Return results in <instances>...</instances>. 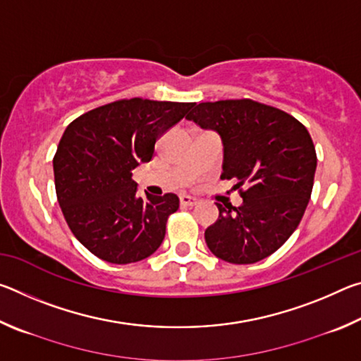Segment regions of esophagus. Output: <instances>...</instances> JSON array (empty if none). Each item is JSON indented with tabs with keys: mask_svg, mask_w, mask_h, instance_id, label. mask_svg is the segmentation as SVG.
Masks as SVG:
<instances>
[{
	"mask_svg": "<svg viewBox=\"0 0 361 361\" xmlns=\"http://www.w3.org/2000/svg\"><path fill=\"white\" fill-rule=\"evenodd\" d=\"M180 204H181L183 207H194V205L199 204V200L195 199V197H191V195H181V197H180Z\"/></svg>",
	"mask_w": 361,
	"mask_h": 361,
	"instance_id": "1",
	"label": "esophagus"
}]
</instances>
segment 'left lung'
Returning <instances> with one entry per match:
<instances>
[{
	"label": "left lung",
	"instance_id": "obj_1",
	"mask_svg": "<svg viewBox=\"0 0 361 361\" xmlns=\"http://www.w3.org/2000/svg\"><path fill=\"white\" fill-rule=\"evenodd\" d=\"M186 119L223 140V180H235L243 204H216L205 231L216 258L253 264L288 240L312 194L317 154L305 127L282 109L252 99L205 102Z\"/></svg>",
	"mask_w": 361,
	"mask_h": 361
}]
</instances>
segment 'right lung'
<instances>
[{"label":"right lung","mask_w":361,"mask_h":361,"mask_svg":"<svg viewBox=\"0 0 361 361\" xmlns=\"http://www.w3.org/2000/svg\"><path fill=\"white\" fill-rule=\"evenodd\" d=\"M195 103L124 99L84 113L66 127L54 178L66 224L97 258L129 264L148 258L166 237L180 199L140 197L132 170L149 162L156 142Z\"/></svg>","instance_id":"right-lung-1"}]
</instances>
